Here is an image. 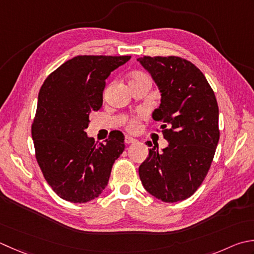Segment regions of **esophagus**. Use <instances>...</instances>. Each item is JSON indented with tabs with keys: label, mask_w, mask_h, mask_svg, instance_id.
<instances>
[{
	"label": "esophagus",
	"mask_w": 254,
	"mask_h": 254,
	"mask_svg": "<svg viewBox=\"0 0 254 254\" xmlns=\"http://www.w3.org/2000/svg\"><path fill=\"white\" fill-rule=\"evenodd\" d=\"M124 142H126L127 144H132V143H135L136 142V140L135 138H133V137H131V136H126V140H124Z\"/></svg>",
	"instance_id": "obj_1"
}]
</instances>
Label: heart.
Masks as SVG:
<instances>
[{"mask_svg":"<svg viewBox=\"0 0 254 254\" xmlns=\"http://www.w3.org/2000/svg\"><path fill=\"white\" fill-rule=\"evenodd\" d=\"M140 79H148V77L146 76L145 73L137 71V72H134V73L132 74L130 81L140 80ZM143 116H144L143 113H140V114H138V117H137L136 119H132V120H131L130 122H128V128H130V130H135V128L137 127V119H138V118H142Z\"/></svg>","mask_w":254,"mask_h":254,"instance_id":"1","label":"heart"}]
</instances>
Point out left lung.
Wrapping results in <instances>:
<instances>
[{
  "mask_svg": "<svg viewBox=\"0 0 254 254\" xmlns=\"http://www.w3.org/2000/svg\"><path fill=\"white\" fill-rule=\"evenodd\" d=\"M161 92L152 117L160 121L167 147L148 150L138 167L146 191L165 202L190 197L205 180L219 141V109L206 77L181 57L137 58Z\"/></svg>",
  "mask_w": 254,
  "mask_h": 254,
  "instance_id": "8db88e82",
  "label": "left lung"
}]
</instances>
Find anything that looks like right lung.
Returning <instances> with one entry per match:
<instances>
[{
  "instance_id": "1",
  "label": "right lung",
  "mask_w": 254,
  "mask_h": 254,
  "mask_svg": "<svg viewBox=\"0 0 254 254\" xmlns=\"http://www.w3.org/2000/svg\"><path fill=\"white\" fill-rule=\"evenodd\" d=\"M131 56H77L44 81L32 124L36 160L53 190L82 203L107 187L113 163L124 151V135L110 133L106 143L89 137L92 111L102 106L106 79Z\"/></svg>"
}]
</instances>
